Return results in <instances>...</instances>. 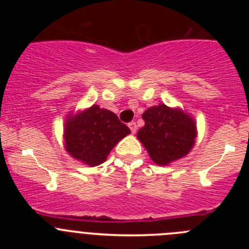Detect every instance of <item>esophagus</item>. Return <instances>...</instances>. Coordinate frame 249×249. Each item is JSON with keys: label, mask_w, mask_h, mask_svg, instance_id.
Listing matches in <instances>:
<instances>
[{"label": "esophagus", "mask_w": 249, "mask_h": 249, "mask_svg": "<svg viewBox=\"0 0 249 249\" xmlns=\"http://www.w3.org/2000/svg\"><path fill=\"white\" fill-rule=\"evenodd\" d=\"M128 127L129 129H131L132 133H136V132H137V124H136V122L128 123Z\"/></svg>", "instance_id": "esophagus-1"}]
</instances>
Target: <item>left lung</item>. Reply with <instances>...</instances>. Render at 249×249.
Wrapping results in <instances>:
<instances>
[{
  "label": "left lung",
  "instance_id": "8db88e82",
  "mask_svg": "<svg viewBox=\"0 0 249 249\" xmlns=\"http://www.w3.org/2000/svg\"><path fill=\"white\" fill-rule=\"evenodd\" d=\"M142 118L144 126L137 137L155 163L167 166L190 153L197 137L195 120L190 114L158 105L146 109Z\"/></svg>",
  "mask_w": 249,
  "mask_h": 249
}]
</instances>
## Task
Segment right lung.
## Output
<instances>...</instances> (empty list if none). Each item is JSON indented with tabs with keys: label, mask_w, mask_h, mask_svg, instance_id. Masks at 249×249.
Masks as SVG:
<instances>
[{
	"label": "right lung",
	"mask_w": 249,
	"mask_h": 249,
	"mask_svg": "<svg viewBox=\"0 0 249 249\" xmlns=\"http://www.w3.org/2000/svg\"><path fill=\"white\" fill-rule=\"evenodd\" d=\"M129 133L128 127L113 112L93 105L67 118L65 147L72 157L82 163L98 166L107 160L112 148Z\"/></svg>",
	"instance_id": "right-lung-1"
}]
</instances>
